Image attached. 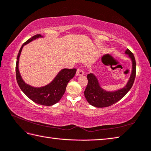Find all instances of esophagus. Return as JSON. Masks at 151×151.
<instances>
[{"label": "esophagus", "instance_id": "1", "mask_svg": "<svg viewBox=\"0 0 151 151\" xmlns=\"http://www.w3.org/2000/svg\"><path fill=\"white\" fill-rule=\"evenodd\" d=\"M84 75V71L82 69H78L76 70V75L77 76H81V75Z\"/></svg>", "mask_w": 151, "mask_h": 151}]
</instances>
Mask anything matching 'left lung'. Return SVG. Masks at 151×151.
I'll return each instance as SVG.
<instances>
[{"label": "left lung", "mask_w": 151, "mask_h": 151, "mask_svg": "<svg viewBox=\"0 0 151 151\" xmlns=\"http://www.w3.org/2000/svg\"><path fill=\"white\" fill-rule=\"evenodd\" d=\"M125 54H128L132 61V70L126 86L114 91H107L103 90L99 85L96 76L92 73L87 75L88 85L84 91V96L88 102L96 107H109L122 98L131 89L136 74V63L135 57L130 50L127 49Z\"/></svg>", "instance_id": "1"}]
</instances>
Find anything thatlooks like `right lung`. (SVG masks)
Wrapping results in <instances>:
<instances>
[{"instance_id":"add662e5","label":"right lung","mask_w":151,"mask_h":151,"mask_svg":"<svg viewBox=\"0 0 151 151\" xmlns=\"http://www.w3.org/2000/svg\"><path fill=\"white\" fill-rule=\"evenodd\" d=\"M43 37L41 35H36L29 38L28 40L23 44L17 56L16 65V80L20 89L32 101L39 105L51 106L57 103L65 91L68 82L72 79L76 72V69H63L60 70L55 76V78L45 86L40 88H35L27 84L23 81L18 69L19 58L22 52L23 46L29 43L36 38Z\"/></svg>"}]
</instances>
